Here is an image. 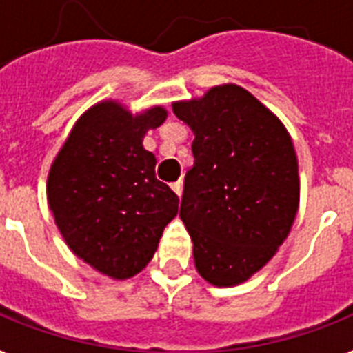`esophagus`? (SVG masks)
I'll use <instances>...</instances> for the list:
<instances>
[{
    "mask_svg": "<svg viewBox=\"0 0 353 353\" xmlns=\"http://www.w3.org/2000/svg\"><path fill=\"white\" fill-rule=\"evenodd\" d=\"M170 187H172V190H174V192L177 194V196H181V192H183V181L172 183Z\"/></svg>",
    "mask_w": 353,
    "mask_h": 353,
    "instance_id": "obj_1",
    "label": "esophagus"
}]
</instances>
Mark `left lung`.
I'll return each mask as SVG.
<instances>
[{"instance_id":"1","label":"left lung","mask_w":353,"mask_h":353,"mask_svg":"<svg viewBox=\"0 0 353 353\" xmlns=\"http://www.w3.org/2000/svg\"><path fill=\"white\" fill-rule=\"evenodd\" d=\"M194 133L179 218L198 273L236 285L260 271L288 238L299 210V163L284 124L234 84L174 102Z\"/></svg>"}]
</instances>
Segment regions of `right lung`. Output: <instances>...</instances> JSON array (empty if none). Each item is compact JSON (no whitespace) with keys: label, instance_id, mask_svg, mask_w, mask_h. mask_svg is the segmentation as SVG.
Segmentation results:
<instances>
[{"label":"right lung","instance_id":"obj_1","mask_svg":"<svg viewBox=\"0 0 353 353\" xmlns=\"http://www.w3.org/2000/svg\"><path fill=\"white\" fill-rule=\"evenodd\" d=\"M166 110L132 115L115 101L90 108L52 161L47 199L69 249L99 273L130 279L152 260L179 198L155 177V155L144 150L148 130Z\"/></svg>","mask_w":353,"mask_h":353}]
</instances>
